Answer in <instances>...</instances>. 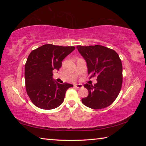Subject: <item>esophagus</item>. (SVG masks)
Returning a JSON list of instances; mask_svg holds the SVG:
<instances>
[{
  "label": "esophagus",
  "instance_id": "1",
  "mask_svg": "<svg viewBox=\"0 0 146 146\" xmlns=\"http://www.w3.org/2000/svg\"><path fill=\"white\" fill-rule=\"evenodd\" d=\"M75 87L76 88L80 89V88H82L84 86H83L82 84H75Z\"/></svg>",
  "mask_w": 146,
  "mask_h": 146
}]
</instances>
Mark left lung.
<instances>
[{
  "label": "left lung",
  "mask_w": 146,
  "mask_h": 146,
  "mask_svg": "<svg viewBox=\"0 0 146 146\" xmlns=\"http://www.w3.org/2000/svg\"><path fill=\"white\" fill-rule=\"evenodd\" d=\"M87 62L90 78L97 76L95 85L86 84L88 96L82 99L86 106L94 110L105 108L117 98L122 85V65L118 53L101 45L77 46Z\"/></svg>",
  "instance_id": "left-lung-1"
}]
</instances>
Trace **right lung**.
<instances>
[{
	"mask_svg": "<svg viewBox=\"0 0 146 146\" xmlns=\"http://www.w3.org/2000/svg\"><path fill=\"white\" fill-rule=\"evenodd\" d=\"M75 49L74 46L51 44L34 49L25 64L26 90L35 106L43 110H52L63 102L65 94L72 84L55 82L53 71L59 70L62 61Z\"/></svg>",
	"mask_w": 146,
	"mask_h": 146,
	"instance_id": "obj_1",
	"label": "right lung"
}]
</instances>
